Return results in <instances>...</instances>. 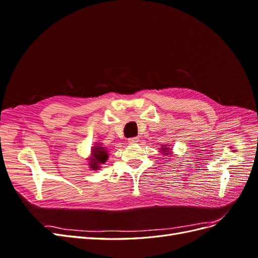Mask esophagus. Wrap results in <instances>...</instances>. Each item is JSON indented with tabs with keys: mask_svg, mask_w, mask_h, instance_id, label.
<instances>
[{
	"mask_svg": "<svg viewBox=\"0 0 258 258\" xmlns=\"http://www.w3.org/2000/svg\"><path fill=\"white\" fill-rule=\"evenodd\" d=\"M138 142H139V138H137V137L129 138V139H128V143H129V144H136V143H138Z\"/></svg>",
	"mask_w": 258,
	"mask_h": 258,
	"instance_id": "obj_1",
	"label": "esophagus"
}]
</instances>
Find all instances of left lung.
<instances>
[{
	"label": "left lung",
	"instance_id": "left-lung-1",
	"mask_svg": "<svg viewBox=\"0 0 258 258\" xmlns=\"http://www.w3.org/2000/svg\"><path fill=\"white\" fill-rule=\"evenodd\" d=\"M167 150H168V148H166V147H163V146H162V151H163V152H167ZM166 154H168V153H166Z\"/></svg>",
	"mask_w": 258,
	"mask_h": 258
}]
</instances>
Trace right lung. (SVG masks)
Returning <instances> with one entry per match:
<instances>
[{
    "label": "right lung",
    "instance_id": "add662e5",
    "mask_svg": "<svg viewBox=\"0 0 258 258\" xmlns=\"http://www.w3.org/2000/svg\"><path fill=\"white\" fill-rule=\"evenodd\" d=\"M108 157L107 155V151L105 150L104 147L97 145L92 148V155L90 158V167L92 168V170H97L99 167L100 163H104L106 161Z\"/></svg>",
    "mask_w": 258,
    "mask_h": 258
}]
</instances>
